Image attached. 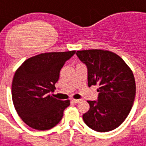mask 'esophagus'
<instances>
[{
    "mask_svg": "<svg viewBox=\"0 0 146 146\" xmlns=\"http://www.w3.org/2000/svg\"><path fill=\"white\" fill-rule=\"evenodd\" d=\"M81 101H82V99H73L71 102H73V103H75V104H77V103H80Z\"/></svg>",
    "mask_w": 146,
    "mask_h": 146,
    "instance_id": "esophagus-1",
    "label": "esophagus"
}]
</instances>
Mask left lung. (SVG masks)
I'll return each instance as SVG.
<instances>
[{"mask_svg":"<svg viewBox=\"0 0 146 146\" xmlns=\"http://www.w3.org/2000/svg\"><path fill=\"white\" fill-rule=\"evenodd\" d=\"M76 54L86 66L89 86H99L97 101H88L90 108L82 115L85 123L101 133L116 129L127 117L135 99L133 72L111 51L92 49L78 50Z\"/></svg>","mask_w":146,"mask_h":146,"instance_id":"8db88e82","label":"left lung"}]
</instances>
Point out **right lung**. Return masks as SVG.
Instances as JSON below:
<instances>
[{"mask_svg":"<svg viewBox=\"0 0 146 146\" xmlns=\"http://www.w3.org/2000/svg\"><path fill=\"white\" fill-rule=\"evenodd\" d=\"M76 50L44 53L29 58L15 73L12 83L13 105L24 123L38 130H47L61 120L70 101L50 96L56 89L60 71Z\"/></svg>","mask_w":146,"mask_h":146,"instance_id":"1","label":"right lung"}]
</instances>
